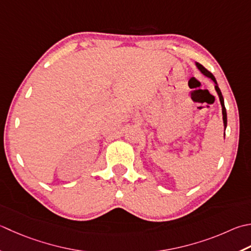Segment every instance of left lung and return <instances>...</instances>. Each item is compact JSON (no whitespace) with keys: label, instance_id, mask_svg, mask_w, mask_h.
Here are the masks:
<instances>
[{"label":"left lung","instance_id":"1","mask_svg":"<svg viewBox=\"0 0 251 251\" xmlns=\"http://www.w3.org/2000/svg\"><path fill=\"white\" fill-rule=\"evenodd\" d=\"M196 65H197V67L199 68L200 72L203 74V75H205V76L210 77L211 79H212V80L215 82V90H217V92H218L219 98H220V101H221V105H222V113H223V122H224V126L226 127V125H227V115H226V109H225V105H224V99H223L222 92H221L220 88H219V86H218V82H217V80H215L214 76H213L212 74H211V73H210V72L207 70V68L203 67V66L201 65V64H199V63L196 64Z\"/></svg>","mask_w":251,"mask_h":251}]
</instances>
